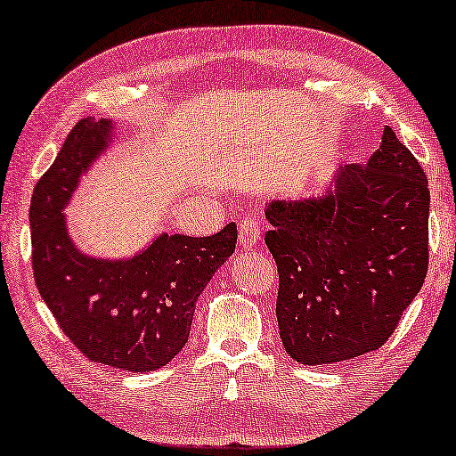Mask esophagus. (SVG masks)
<instances>
[{
    "mask_svg": "<svg viewBox=\"0 0 456 456\" xmlns=\"http://www.w3.org/2000/svg\"><path fill=\"white\" fill-rule=\"evenodd\" d=\"M263 234V224L256 218H244L238 228V240H240L242 248H255Z\"/></svg>",
    "mask_w": 456,
    "mask_h": 456,
    "instance_id": "obj_1",
    "label": "esophagus"
}]
</instances>
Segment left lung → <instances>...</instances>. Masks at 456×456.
Instances as JSON below:
<instances>
[{"label": "left lung", "mask_w": 456, "mask_h": 456, "mask_svg": "<svg viewBox=\"0 0 456 456\" xmlns=\"http://www.w3.org/2000/svg\"><path fill=\"white\" fill-rule=\"evenodd\" d=\"M428 179L383 130L367 165L336 171L318 198L267 206L285 353L332 365L381 348L428 271Z\"/></svg>", "instance_id": "obj_1"}]
</instances>
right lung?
Instances as JSON below:
<instances>
[{
    "label": "right lung",
    "instance_id": "add662e5",
    "mask_svg": "<svg viewBox=\"0 0 456 456\" xmlns=\"http://www.w3.org/2000/svg\"><path fill=\"white\" fill-rule=\"evenodd\" d=\"M111 134V120L83 118L34 187V281L62 332L89 361L146 373L165 367L185 346L195 301L234 252L238 232L232 222L212 236L159 234L120 261L81 252L62 209Z\"/></svg>",
    "mask_w": 456,
    "mask_h": 456
}]
</instances>
